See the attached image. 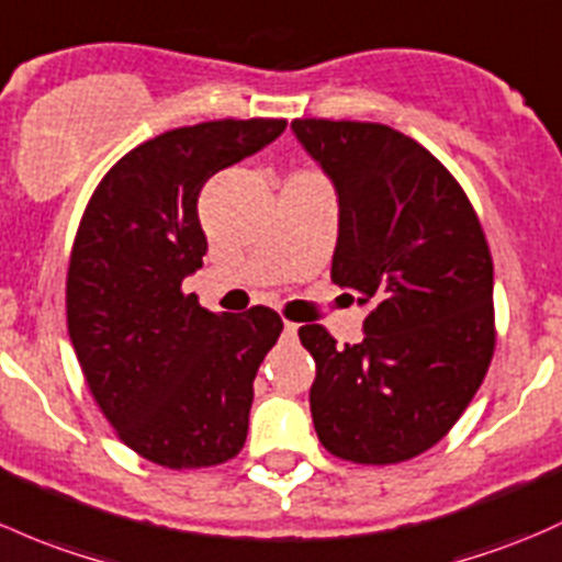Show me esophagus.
Here are the masks:
<instances>
[{
  "instance_id": "obj_1",
  "label": "esophagus",
  "mask_w": 562,
  "mask_h": 562,
  "mask_svg": "<svg viewBox=\"0 0 562 562\" xmlns=\"http://www.w3.org/2000/svg\"><path fill=\"white\" fill-rule=\"evenodd\" d=\"M282 334H285V339H296V336H299V326H296V323L285 321V328H282Z\"/></svg>"
}]
</instances>
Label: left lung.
<instances>
[{"instance_id":"1","label":"left lung","mask_w":562,"mask_h":562,"mask_svg":"<svg viewBox=\"0 0 562 562\" xmlns=\"http://www.w3.org/2000/svg\"><path fill=\"white\" fill-rule=\"evenodd\" d=\"M293 132L339 193L330 280L369 304L360 345L299 328L317 439L350 463H404L450 434L493 360L482 223L450 169L395 128L296 117Z\"/></svg>"}]
</instances>
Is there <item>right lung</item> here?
Returning <instances> with one entry per match:
<instances>
[{
    "instance_id": "1",
    "label": "right lung",
    "mask_w": 562,
    "mask_h": 562,
    "mask_svg": "<svg viewBox=\"0 0 562 562\" xmlns=\"http://www.w3.org/2000/svg\"><path fill=\"white\" fill-rule=\"evenodd\" d=\"M285 117H223L142 142L102 177L75 234L67 328L117 439L164 469H210L247 439L252 380L282 317L206 312L182 280L202 266L199 193L285 132Z\"/></svg>"
}]
</instances>
